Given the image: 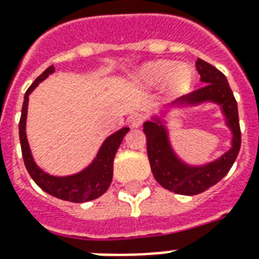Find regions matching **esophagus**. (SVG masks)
Here are the masks:
<instances>
[{
  "label": "esophagus",
  "mask_w": 259,
  "mask_h": 259,
  "mask_svg": "<svg viewBox=\"0 0 259 259\" xmlns=\"http://www.w3.org/2000/svg\"><path fill=\"white\" fill-rule=\"evenodd\" d=\"M145 119V115L143 114H135V115H132L129 118V124L132 126V127H140L141 126V123L144 122Z\"/></svg>",
  "instance_id": "1"
}]
</instances>
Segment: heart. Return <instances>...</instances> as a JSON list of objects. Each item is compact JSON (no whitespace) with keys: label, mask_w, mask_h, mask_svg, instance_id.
I'll return each instance as SVG.
<instances>
[{"label":"heart","mask_w":259,"mask_h":259,"mask_svg":"<svg viewBox=\"0 0 259 259\" xmlns=\"http://www.w3.org/2000/svg\"><path fill=\"white\" fill-rule=\"evenodd\" d=\"M136 82L143 86H156L163 82V91L168 97H177L188 91L195 81L192 66L174 61L155 60L145 63L136 71Z\"/></svg>","instance_id":"1"}]
</instances>
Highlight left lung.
Masks as SVG:
<instances>
[{"instance_id":"1","label":"left lung","mask_w":259,"mask_h":259,"mask_svg":"<svg viewBox=\"0 0 259 259\" xmlns=\"http://www.w3.org/2000/svg\"><path fill=\"white\" fill-rule=\"evenodd\" d=\"M196 68L203 83L202 88L170 104L159 107V110L151 115V119L143 123L149 164L155 180L163 188L188 196L204 192L221 181L235 163L240 149L237 104L227 76L202 59L196 60ZM204 104H214L220 108L224 123L231 132V148L212 161L198 165L189 164L174 149L167 116L176 110L192 109Z\"/></svg>"}]
</instances>
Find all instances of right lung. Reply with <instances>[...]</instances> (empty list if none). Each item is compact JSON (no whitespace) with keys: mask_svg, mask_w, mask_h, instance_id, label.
I'll return each mask as SVG.
<instances>
[{"mask_svg":"<svg viewBox=\"0 0 259 259\" xmlns=\"http://www.w3.org/2000/svg\"><path fill=\"white\" fill-rule=\"evenodd\" d=\"M53 72H55V67H48L47 70L32 82V85L28 88L24 95L22 116H20V122H19V136H20V145H22L24 164H26L28 174L31 176L38 187L52 196L72 203L95 200V199L100 198L101 195L110 188L112 174H114L115 154L119 148L123 137L130 129L127 126H123L108 136L100 145L93 160L86 167L82 168L81 171L68 174V176H53V174L47 173L44 168L38 166L31 154L27 133H26V120H27L28 96L31 95L32 91L44 79H47Z\"/></svg>","mask_w":259,"mask_h":259,"instance_id":"add662e5","label":"right lung"}]
</instances>
